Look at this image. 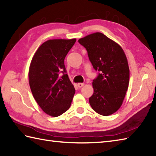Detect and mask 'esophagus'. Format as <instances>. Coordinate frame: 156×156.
<instances>
[{
  "label": "esophagus",
  "mask_w": 156,
  "mask_h": 156,
  "mask_svg": "<svg viewBox=\"0 0 156 156\" xmlns=\"http://www.w3.org/2000/svg\"><path fill=\"white\" fill-rule=\"evenodd\" d=\"M84 85L85 84L83 83H77V86H78V87H82L84 86Z\"/></svg>",
  "instance_id": "esophagus-1"
}]
</instances>
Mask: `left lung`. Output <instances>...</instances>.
I'll return each mask as SVG.
<instances>
[{"instance_id":"8db88e82","label":"left lung","mask_w":156,"mask_h":156,"mask_svg":"<svg viewBox=\"0 0 156 156\" xmlns=\"http://www.w3.org/2000/svg\"><path fill=\"white\" fill-rule=\"evenodd\" d=\"M78 41L86 49L94 69L101 72L92 82L91 107L101 115H112L121 107L128 88L130 70L125 53L118 43L101 32Z\"/></svg>"}]
</instances>
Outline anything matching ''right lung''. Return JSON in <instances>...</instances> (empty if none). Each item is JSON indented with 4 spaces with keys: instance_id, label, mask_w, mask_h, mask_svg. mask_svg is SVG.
Returning <instances> with one entry per match:
<instances>
[{
    "instance_id": "1",
    "label": "right lung",
    "mask_w": 156,
    "mask_h": 156,
    "mask_svg": "<svg viewBox=\"0 0 156 156\" xmlns=\"http://www.w3.org/2000/svg\"><path fill=\"white\" fill-rule=\"evenodd\" d=\"M75 41L76 39L48 40L32 58L28 71L32 94L41 109L51 117L66 112L75 93L64 66V58Z\"/></svg>"
}]
</instances>
